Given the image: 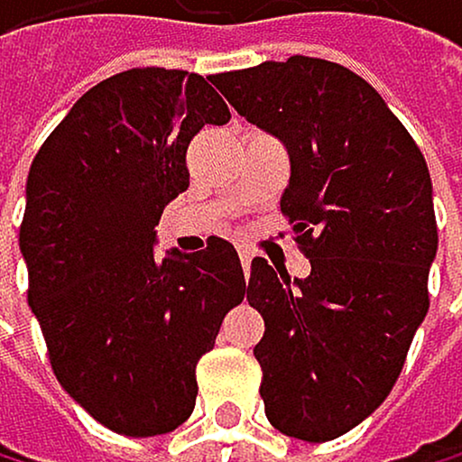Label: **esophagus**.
<instances>
[{
	"label": "esophagus",
	"instance_id": "obj_1",
	"mask_svg": "<svg viewBox=\"0 0 462 462\" xmlns=\"http://www.w3.org/2000/svg\"><path fill=\"white\" fill-rule=\"evenodd\" d=\"M236 251H240V260H243V266L248 269V266H251V257H254V251H251L248 245H236Z\"/></svg>",
	"mask_w": 462,
	"mask_h": 462
}]
</instances>
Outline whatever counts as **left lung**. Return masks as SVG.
<instances>
[{
	"instance_id": "left-lung-1",
	"label": "left lung",
	"mask_w": 462,
	"mask_h": 462,
	"mask_svg": "<svg viewBox=\"0 0 462 462\" xmlns=\"http://www.w3.org/2000/svg\"><path fill=\"white\" fill-rule=\"evenodd\" d=\"M214 86L289 150L281 214L312 272L289 281L254 257L245 298L266 321L254 358L269 422L327 443L384 402L429 312V164L382 95L329 60H266Z\"/></svg>"
}]
</instances>
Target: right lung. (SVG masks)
Instances as JSON below:
<instances>
[{
  "instance_id": "1",
  "label": "right lung",
  "mask_w": 462,
  "mask_h": 462,
  "mask_svg": "<svg viewBox=\"0 0 462 462\" xmlns=\"http://www.w3.org/2000/svg\"><path fill=\"white\" fill-rule=\"evenodd\" d=\"M231 112L202 74L130 69L92 86L33 155L19 248L57 382L115 434L179 429L196 365L245 298L240 257L211 236L155 257L164 205L188 190V144Z\"/></svg>"
}]
</instances>
